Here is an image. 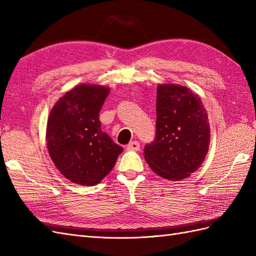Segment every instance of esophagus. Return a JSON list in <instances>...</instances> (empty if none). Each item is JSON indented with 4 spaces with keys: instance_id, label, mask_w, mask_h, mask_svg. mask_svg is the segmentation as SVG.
Segmentation results:
<instances>
[{
    "instance_id": "esophagus-1",
    "label": "esophagus",
    "mask_w": 256,
    "mask_h": 256,
    "mask_svg": "<svg viewBox=\"0 0 256 256\" xmlns=\"http://www.w3.org/2000/svg\"><path fill=\"white\" fill-rule=\"evenodd\" d=\"M140 147V142H136V140H133V142H130L128 145L126 146V149L128 150H133V152H138Z\"/></svg>"
}]
</instances>
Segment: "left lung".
Segmentation results:
<instances>
[{"label":"left lung","instance_id":"1","mask_svg":"<svg viewBox=\"0 0 256 256\" xmlns=\"http://www.w3.org/2000/svg\"><path fill=\"white\" fill-rule=\"evenodd\" d=\"M156 109V138L144 149L145 160L163 178H187L204 161L211 138L201 98L182 85L159 84Z\"/></svg>","mask_w":256,"mask_h":256}]
</instances>
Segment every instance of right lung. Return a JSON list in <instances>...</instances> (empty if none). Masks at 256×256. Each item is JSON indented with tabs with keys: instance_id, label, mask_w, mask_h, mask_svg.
<instances>
[{
	"instance_id": "right-lung-1",
	"label": "right lung",
	"mask_w": 256,
	"mask_h": 256,
	"mask_svg": "<svg viewBox=\"0 0 256 256\" xmlns=\"http://www.w3.org/2000/svg\"><path fill=\"white\" fill-rule=\"evenodd\" d=\"M110 88L80 84L56 102L48 119L46 146L66 178L82 186L100 184L123 148L102 132L100 111Z\"/></svg>"
}]
</instances>
